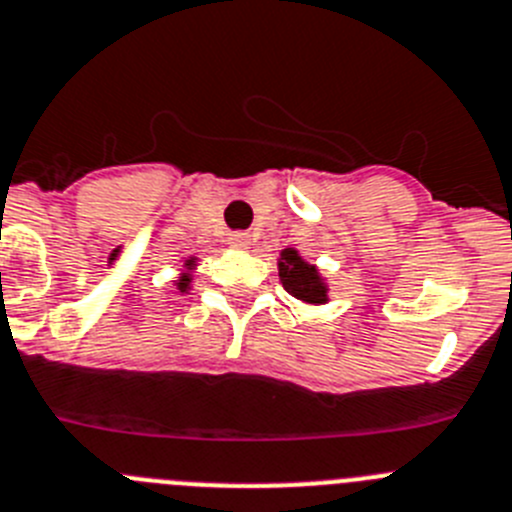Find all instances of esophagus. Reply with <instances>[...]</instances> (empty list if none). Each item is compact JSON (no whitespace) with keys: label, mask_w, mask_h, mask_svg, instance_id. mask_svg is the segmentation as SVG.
Masks as SVG:
<instances>
[{"label":"esophagus","mask_w":512,"mask_h":512,"mask_svg":"<svg viewBox=\"0 0 512 512\" xmlns=\"http://www.w3.org/2000/svg\"><path fill=\"white\" fill-rule=\"evenodd\" d=\"M229 245H232L234 250H247V247H250V234L247 232L229 234Z\"/></svg>","instance_id":"obj_1"}]
</instances>
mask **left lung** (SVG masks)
Wrapping results in <instances>:
<instances>
[{
    "label": "left lung",
    "mask_w": 512,
    "mask_h": 512,
    "mask_svg": "<svg viewBox=\"0 0 512 512\" xmlns=\"http://www.w3.org/2000/svg\"><path fill=\"white\" fill-rule=\"evenodd\" d=\"M280 280H283V288L288 290L290 296L298 298V301H308V303L326 301V288L321 285L316 267L303 262L301 257L296 255V250L283 252V262H280Z\"/></svg>",
    "instance_id": "1"
}]
</instances>
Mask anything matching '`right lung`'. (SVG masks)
Here are the masks:
<instances>
[{"label": "right lung", "mask_w": 512, "mask_h": 512, "mask_svg": "<svg viewBox=\"0 0 512 512\" xmlns=\"http://www.w3.org/2000/svg\"><path fill=\"white\" fill-rule=\"evenodd\" d=\"M186 285H188V280H186V278H183V280H181V283H178V288H186Z\"/></svg>", "instance_id": "right-lung-1"}]
</instances>
